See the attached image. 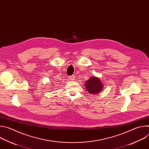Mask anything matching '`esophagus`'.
I'll use <instances>...</instances> for the list:
<instances>
[{"label":"esophagus","instance_id":"34e87169","mask_svg":"<svg viewBox=\"0 0 149 149\" xmlns=\"http://www.w3.org/2000/svg\"><path fill=\"white\" fill-rule=\"evenodd\" d=\"M69 79L70 80H74V79H75V77L74 75H71L69 77Z\"/></svg>","mask_w":149,"mask_h":149}]
</instances>
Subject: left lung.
<instances>
[{"label":"left lung","mask_w":149,"mask_h":149,"mask_svg":"<svg viewBox=\"0 0 149 149\" xmlns=\"http://www.w3.org/2000/svg\"><path fill=\"white\" fill-rule=\"evenodd\" d=\"M85 88H86L89 94H98L103 88V86L101 80L96 77H91L85 84Z\"/></svg>","instance_id":"left-lung-1"}]
</instances>
